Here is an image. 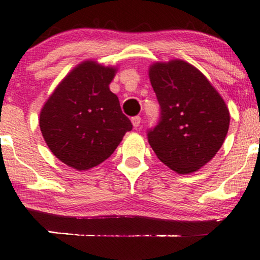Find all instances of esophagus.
Wrapping results in <instances>:
<instances>
[{
  "label": "esophagus",
  "mask_w": 260,
  "mask_h": 260,
  "mask_svg": "<svg viewBox=\"0 0 260 260\" xmlns=\"http://www.w3.org/2000/svg\"><path fill=\"white\" fill-rule=\"evenodd\" d=\"M132 123H133V126L134 127H139L140 126V123H141V117L140 116H134V117H132Z\"/></svg>",
  "instance_id": "34e87169"
}]
</instances>
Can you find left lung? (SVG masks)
<instances>
[{"label": "left lung", "mask_w": 260, "mask_h": 260, "mask_svg": "<svg viewBox=\"0 0 260 260\" xmlns=\"http://www.w3.org/2000/svg\"><path fill=\"white\" fill-rule=\"evenodd\" d=\"M149 77L160 107L147 140L160 162L179 174L202 168L221 149L229 128L224 101L202 72L182 60L157 62Z\"/></svg>", "instance_id": "8db88e82"}]
</instances>
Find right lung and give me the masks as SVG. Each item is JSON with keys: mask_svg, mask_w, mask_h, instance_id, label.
Segmentation results:
<instances>
[{"mask_svg": "<svg viewBox=\"0 0 260 260\" xmlns=\"http://www.w3.org/2000/svg\"><path fill=\"white\" fill-rule=\"evenodd\" d=\"M115 72L85 61L58 84L43 107V138L68 167L87 170L104 162L133 128L109 88Z\"/></svg>", "mask_w": 260, "mask_h": 260, "instance_id": "1", "label": "right lung"}]
</instances>
